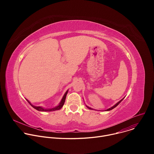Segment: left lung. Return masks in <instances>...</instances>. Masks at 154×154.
Instances as JSON below:
<instances>
[{"label": "left lung", "instance_id": "obj_1", "mask_svg": "<svg viewBox=\"0 0 154 154\" xmlns=\"http://www.w3.org/2000/svg\"><path fill=\"white\" fill-rule=\"evenodd\" d=\"M124 98H123V99H122L121 100H119L118 103H116L114 106H113L112 107H111V108H108V109H106V111H109V110H112V109H113V108H115L116 106H117L121 102H122V100L124 99ZM86 107L88 108H89V109H93V108H90V107H89V106H86Z\"/></svg>", "mask_w": 154, "mask_h": 154}]
</instances>
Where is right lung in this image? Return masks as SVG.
<instances>
[{"mask_svg": "<svg viewBox=\"0 0 154 154\" xmlns=\"http://www.w3.org/2000/svg\"><path fill=\"white\" fill-rule=\"evenodd\" d=\"M68 90L65 93V94H64V95L63 96V98H62V99H61L60 103H59V105H58V106H55V107H54V108H50V109H45V108H43L41 107V106H34V105H33L32 104H31V103H30L27 99H26V100H27V102L30 104V105H31L32 107H33L35 109H37L38 111H40V112H52V111L58 110V109H61V108H62V106H63V105H64V103L65 99H66V95H67V94H68Z\"/></svg>", "mask_w": 154, "mask_h": 154, "instance_id": "1", "label": "right lung"}]
</instances>
